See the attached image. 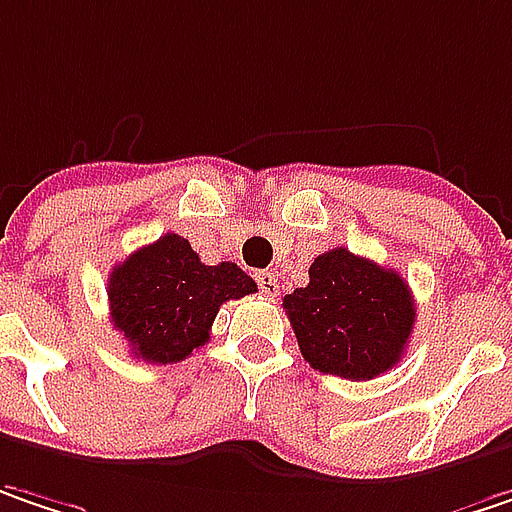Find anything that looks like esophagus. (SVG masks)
<instances>
[{"instance_id":"34e87169","label":"esophagus","mask_w":512,"mask_h":512,"mask_svg":"<svg viewBox=\"0 0 512 512\" xmlns=\"http://www.w3.org/2000/svg\"><path fill=\"white\" fill-rule=\"evenodd\" d=\"M255 281H257V286H260V292H263V295H278V278H275V272H272V269H263V272H257Z\"/></svg>"}]
</instances>
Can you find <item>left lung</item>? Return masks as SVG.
Listing matches in <instances>:
<instances>
[{
  "mask_svg": "<svg viewBox=\"0 0 512 512\" xmlns=\"http://www.w3.org/2000/svg\"><path fill=\"white\" fill-rule=\"evenodd\" d=\"M301 356L321 374L374 379L403 359L414 298L385 266L347 249H330L310 266V284L284 295Z\"/></svg>",
  "mask_w": 512,
  "mask_h": 512,
  "instance_id": "obj_1",
  "label": "left lung"
}]
</instances>
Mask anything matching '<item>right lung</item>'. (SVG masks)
<instances>
[{"label":"right lung","instance_id":"right-lung-1","mask_svg":"<svg viewBox=\"0 0 512 512\" xmlns=\"http://www.w3.org/2000/svg\"><path fill=\"white\" fill-rule=\"evenodd\" d=\"M257 292L237 263L205 266L191 243L165 234L118 263L109 275V316L136 359L153 365L182 362L211 339V324L226 301Z\"/></svg>","mask_w":512,"mask_h":512}]
</instances>
